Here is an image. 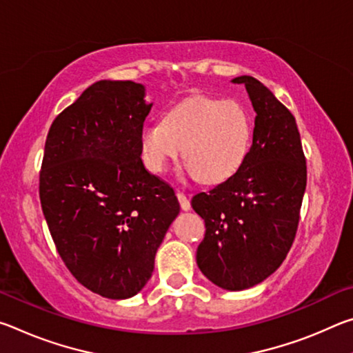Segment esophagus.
I'll return each instance as SVG.
<instances>
[{
    "mask_svg": "<svg viewBox=\"0 0 353 353\" xmlns=\"http://www.w3.org/2000/svg\"><path fill=\"white\" fill-rule=\"evenodd\" d=\"M176 196H177V199H179V202H181V208L183 212H188L190 208H191V204H190V199L187 198V196H185L182 191H177L176 193Z\"/></svg>",
    "mask_w": 353,
    "mask_h": 353,
    "instance_id": "1",
    "label": "esophagus"
}]
</instances>
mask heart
I'll return each instance as SVG.
<instances>
[{
  "mask_svg": "<svg viewBox=\"0 0 353 353\" xmlns=\"http://www.w3.org/2000/svg\"><path fill=\"white\" fill-rule=\"evenodd\" d=\"M252 141V119L234 99L190 98L166 112L163 121L140 129V155L146 170L162 174L183 151L185 177L219 183L240 170Z\"/></svg>",
  "mask_w": 353,
  "mask_h": 353,
  "instance_id": "obj_1",
  "label": "heart"
}]
</instances>
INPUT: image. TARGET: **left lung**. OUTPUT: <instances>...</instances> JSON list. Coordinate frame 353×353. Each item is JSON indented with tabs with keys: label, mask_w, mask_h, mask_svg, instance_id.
<instances>
[{
	"label": "left lung",
	"mask_w": 353,
	"mask_h": 353,
	"mask_svg": "<svg viewBox=\"0 0 353 353\" xmlns=\"http://www.w3.org/2000/svg\"><path fill=\"white\" fill-rule=\"evenodd\" d=\"M256 113L252 145L234 176L191 207L205 221L196 252L201 272L219 288L241 291L277 271L296 236L307 166L291 112L252 76H238Z\"/></svg>",
	"instance_id": "8db88e82"
}]
</instances>
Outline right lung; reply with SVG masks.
I'll return each instance as SVG.
<instances>
[{
  "label": "right lung",
  "mask_w": 353,
  "mask_h": 353,
  "mask_svg": "<svg viewBox=\"0 0 353 353\" xmlns=\"http://www.w3.org/2000/svg\"><path fill=\"white\" fill-rule=\"evenodd\" d=\"M152 103L132 81H98L46 137L40 202L57 252L97 294L129 299L145 288L181 205L149 174L139 135Z\"/></svg>",
  "instance_id": "right-lung-1"
}]
</instances>
